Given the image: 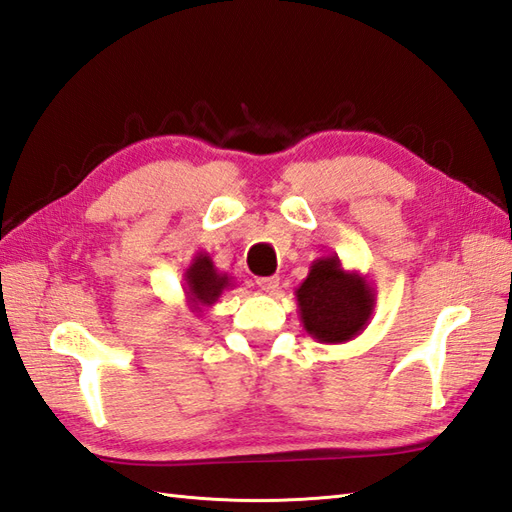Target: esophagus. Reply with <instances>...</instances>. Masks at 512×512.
Returning <instances> with one entry per match:
<instances>
[{
	"instance_id": "esophagus-1",
	"label": "esophagus",
	"mask_w": 512,
	"mask_h": 512,
	"mask_svg": "<svg viewBox=\"0 0 512 512\" xmlns=\"http://www.w3.org/2000/svg\"><path fill=\"white\" fill-rule=\"evenodd\" d=\"M255 283L257 288L266 294H275L279 290V277H259Z\"/></svg>"
}]
</instances>
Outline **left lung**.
<instances>
[{
  "label": "left lung",
  "mask_w": 512,
  "mask_h": 512,
  "mask_svg": "<svg viewBox=\"0 0 512 512\" xmlns=\"http://www.w3.org/2000/svg\"><path fill=\"white\" fill-rule=\"evenodd\" d=\"M294 294L305 331L323 344L353 340L373 318L375 288L362 272L344 270L338 255L312 261Z\"/></svg>",
  "instance_id": "left-lung-1"
}]
</instances>
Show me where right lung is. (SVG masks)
I'll return each mask as SVG.
<instances>
[{"label": "right lung", "mask_w": 512, "mask_h": 512, "mask_svg": "<svg viewBox=\"0 0 512 512\" xmlns=\"http://www.w3.org/2000/svg\"><path fill=\"white\" fill-rule=\"evenodd\" d=\"M231 285V277L224 275V272H218L209 253L202 251L194 255L192 264L183 272L185 299L189 310L196 316H202L207 310H211V307L218 303L222 292L229 290Z\"/></svg>", "instance_id": "1"}]
</instances>
